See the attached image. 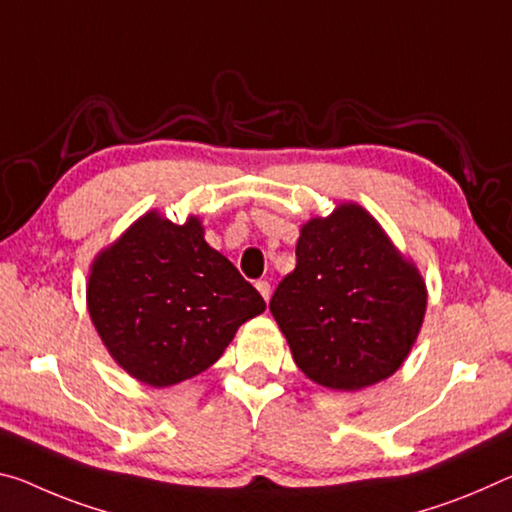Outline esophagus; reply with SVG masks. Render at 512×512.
Instances as JSON below:
<instances>
[{
  "label": "esophagus",
  "mask_w": 512,
  "mask_h": 512,
  "mask_svg": "<svg viewBox=\"0 0 512 512\" xmlns=\"http://www.w3.org/2000/svg\"><path fill=\"white\" fill-rule=\"evenodd\" d=\"M255 287H257L259 294H262V298H264V300H269V298H271V285H269V282H266V280H257V282H255Z\"/></svg>",
  "instance_id": "34e87169"
}]
</instances>
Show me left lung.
Segmentation results:
<instances>
[{"mask_svg": "<svg viewBox=\"0 0 512 512\" xmlns=\"http://www.w3.org/2000/svg\"><path fill=\"white\" fill-rule=\"evenodd\" d=\"M269 307L307 378L355 392L389 378L408 358L426 287L373 216L339 205L303 225L296 269Z\"/></svg>", "mask_w": 512, "mask_h": 512, "instance_id": "obj_1", "label": "left lung"}]
</instances>
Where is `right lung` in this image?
Returning a JSON list of instances; mask_svg holds the SVG:
<instances>
[{
	"label": "right lung",
	"instance_id": "right-lung-1",
	"mask_svg": "<svg viewBox=\"0 0 512 512\" xmlns=\"http://www.w3.org/2000/svg\"><path fill=\"white\" fill-rule=\"evenodd\" d=\"M88 312L120 367L152 387L177 385L221 358L266 310L259 291L205 241L198 218L145 214L93 262Z\"/></svg>",
	"mask_w": 512,
	"mask_h": 512
}]
</instances>
